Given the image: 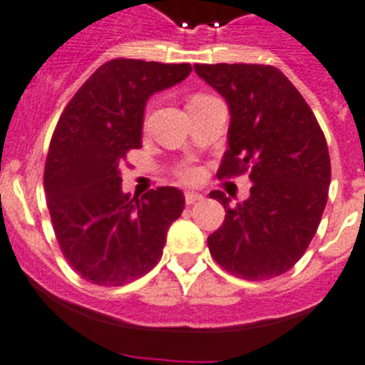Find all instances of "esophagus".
Segmentation results:
<instances>
[{"mask_svg": "<svg viewBox=\"0 0 365 365\" xmlns=\"http://www.w3.org/2000/svg\"><path fill=\"white\" fill-rule=\"evenodd\" d=\"M203 196L198 195V192H185V203L187 205H192L196 202H202Z\"/></svg>", "mask_w": 365, "mask_h": 365, "instance_id": "1", "label": "esophagus"}]
</instances>
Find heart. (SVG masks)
<instances>
[{
    "label": "heart",
    "mask_w": 365,
    "mask_h": 365,
    "mask_svg": "<svg viewBox=\"0 0 365 365\" xmlns=\"http://www.w3.org/2000/svg\"><path fill=\"white\" fill-rule=\"evenodd\" d=\"M176 175H178V178L183 180V182L195 183L198 182L200 176H202V170L195 165H183L180 167V169H176Z\"/></svg>",
    "instance_id": "1"
}]
</instances>
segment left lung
<instances>
[{
	"label": "left lung",
	"mask_w": 365,
	"mask_h": 365,
	"mask_svg": "<svg viewBox=\"0 0 365 365\" xmlns=\"http://www.w3.org/2000/svg\"><path fill=\"white\" fill-rule=\"evenodd\" d=\"M231 110L218 180L249 175L251 196L225 209L222 227L207 238L216 264L244 280L280 277L309 247L326 209L331 160L313 110L272 65H195Z\"/></svg>",
	"instance_id": "1"
}]
</instances>
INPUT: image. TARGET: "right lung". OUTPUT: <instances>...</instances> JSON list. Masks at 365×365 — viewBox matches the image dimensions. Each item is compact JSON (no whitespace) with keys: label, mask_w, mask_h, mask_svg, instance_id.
<instances>
[{"label":"right lung","mask_w":365,"mask_h":365,"mask_svg":"<svg viewBox=\"0 0 365 365\" xmlns=\"http://www.w3.org/2000/svg\"><path fill=\"white\" fill-rule=\"evenodd\" d=\"M189 63L116 58L101 65L61 113L45 162L43 187L65 260L96 285L118 287L162 258L167 229L185 198L156 187L142 198L121 192L120 167L142 147L150 94L180 83Z\"/></svg>","instance_id":"right-lung-1"}]
</instances>
